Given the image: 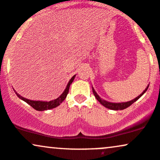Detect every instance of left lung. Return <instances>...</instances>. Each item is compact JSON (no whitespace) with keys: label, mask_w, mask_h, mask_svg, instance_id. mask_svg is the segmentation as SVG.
Returning a JSON list of instances; mask_svg holds the SVG:
<instances>
[{"label":"left lung","mask_w":160,"mask_h":160,"mask_svg":"<svg viewBox=\"0 0 160 160\" xmlns=\"http://www.w3.org/2000/svg\"><path fill=\"white\" fill-rule=\"evenodd\" d=\"M149 87V84L148 85V87L145 88V90L142 92V93L139 96H138V97H136V98L133 99L131 101H129V102H118V103H114V102H108V101H106L105 99H102L100 98V97L97 94V92L95 91L94 88L92 87V91H93V94H94L96 99H97V100L99 101V102L101 103V104L103 106H105L106 108H108V109H111V110H114V111H118V110H123V109H125V108H128L129 106H130L132 104L133 102H136V100H138V99L140 98L141 97H142V95L144 94V93H145L146 91H147L148 88Z\"/></svg>","instance_id":"1"}]
</instances>
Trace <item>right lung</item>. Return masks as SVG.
Segmentation results:
<instances>
[{"label":"right lung","mask_w":160,"mask_h":160,"mask_svg":"<svg viewBox=\"0 0 160 160\" xmlns=\"http://www.w3.org/2000/svg\"><path fill=\"white\" fill-rule=\"evenodd\" d=\"M75 76H76V75H75V76H73L72 78H71V79L69 80L68 84H67V87H66V88H65L64 91L62 93V94L59 97H58L57 99H54V100H51V101H49V102H47V101H39H39L38 100H31V99H26V98H24V97H22V96H20L18 93H17V92H16L15 90H14V91L16 92L17 97H18V98L22 99V100L24 101L25 102H27L28 104H29L30 106H31V107H33V108L36 110L45 111V110L52 109V108H56V107L60 106V105H61V103L66 99L67 94H68L70 84L72 83L73 80H74V78H75Z\"/></svg>","instance_id":"right-lung-1"}]
</instances>
